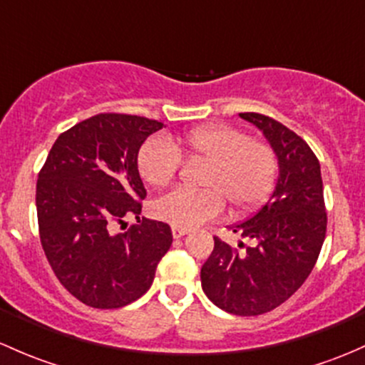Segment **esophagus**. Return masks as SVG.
I'll return each mask as SVG.
<instances>
[{
	"label": "esophagus",
	"instance_id": "obj_1",
	"mask_svg": "<svg viewBox=\"0 0 365 365\" xmlns=\"http://www.w3.org/2000/svg\"><path fill=\"white\" fill-rule=\"evenodd\" d=\"M171 232H173V237H176V240H178V237H183V236H185V234L189 232V229L173 227V229H171Z\"/></svg>",
	"mask_w": 365,
	"mask_h": 365
}]
</instances>
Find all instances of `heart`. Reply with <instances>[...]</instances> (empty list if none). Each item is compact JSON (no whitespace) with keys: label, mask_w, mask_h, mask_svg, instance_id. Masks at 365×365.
I'll list each match as a JSON object with an SVG mask.
<instances>
[{"label":"heart","mask_w":365,"mask_h":365,"mask_svg":"<svg viewBox=\"0 0 365 365\" xmlns=\"http://www.w3.org/2000/svg\"><path fill=\"white\" fill-rule=\"evenodd\" d=\"M180 148L190 159L210 160L202 178L208 189H175L153 202V215L173 227L190 229L220 217L225 199L234 212H252L273 192L278 176L273 148L225 124L194 128L176 143L166 136L148 140L138 155L141 176L157 189L170 185L183 166Z\"/></svg>","instance_id":"obj_1"}]
</instances>
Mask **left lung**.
<instances>
[{"label":"left lung","instance_id":"obj_1","mask_svg":"<svg viewBox=\"0 0 365 365\" xmlns=\"http://www.w3.org/2000/svg\"><path fill=\"white\" fill-rule=\"evenodd\" d=\"M240 117L264 133L278 157L279 176L269 201L229 227L250 247L241 241L234 248L215 237L212 255L201 267V285L224 312L255 317L285 302L306 282L324 245L327 213L320 163L309 145L266 115Z\"/></svg>","mask_w":365,"mask_h":365}]
</instances>
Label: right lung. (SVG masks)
<instances>
[{"mask_svg":"<svg viewBox=\"0 0 365 365\" xmlns=\"http://www.w3.org/2000/svg\"><path fill=\"white\" fill-rule=\"evenodd\" d=\"M163 122L99 113L59 134L38 173L40 241L64 289L91 308L131 304L150 289L173 234L164 222L141 218L125 232V217L141 213L138 152Z\"/></svg>","mask_w":365,"mask_h":365,"instance_id":"right-lung-1","label":"right lung"}]
</instances>
